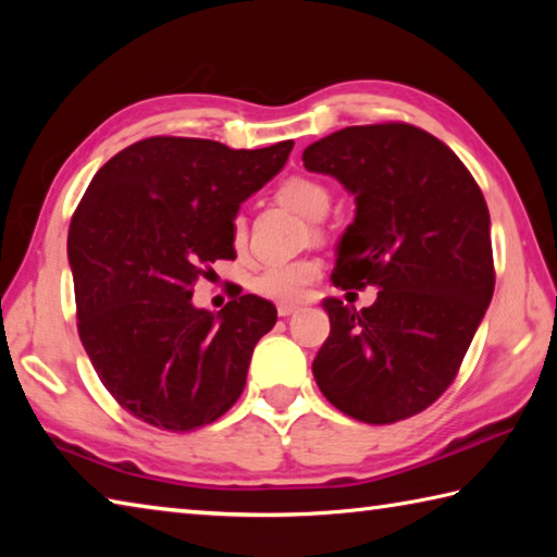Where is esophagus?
<instances>
[{
	"instance_id": "esophagus-1",
	"label": "esophagus",
	"mask_w": 557,
	"mask_h": 557,
	"mask_svg": "<svg viewBox=\"0 0 557 557\" xmlns=\"http://www.w3.org/2000/svg\"><path fill=\"white\" fill-rule=\"evenodd\" d=\"M297 305H287V301H280V305H277V314L280 317H292V314H295L297 312Z\"/></svg>"
}]
</instances>
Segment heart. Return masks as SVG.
<instances>
[{
  "label": "heart",
  "mask_w": 557,
  "mask_h": 557,
  "mask_svg": "<svg viewBox=\"0 0 557 557\" xmlns=\"http://www.w3.org/2000/svg\"><path fill=\"white\" fill-rule=\"evenodd\" d=\"M280 203H285L299 215H305L309 221L322 219L332 203V194L324 184H319L317 178L309 176H289L277 188ZM231 238L238 250L245 248L248 240V231H245V221L235 219L231 225ZM322 272V265L312 258H299V260H282L272 262V265L262 268L256 277H252L250 287L258 292L260 297L275 299V301H299L307 295L309 287L314 285V280Z\"/></svg>",
  "instance_id": "b5f03b06"
}]
</instances>
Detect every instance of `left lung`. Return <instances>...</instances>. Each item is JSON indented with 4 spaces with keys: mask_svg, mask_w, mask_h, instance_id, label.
<instances>
[{
    "mask_svg": "<svg viewBox=\"0 0 557 557\" xmlns=\"http://www.w3.org/2000/svg\"><path fill=\"white\" fill-rule=\"evenodd\" d=\"M301 162L356 199L334 285L381 289L361 312L324 299L332 332L312 363L319 391L369 425L412 418L455 381L494 295L482 188L445 143L405 122L344 127Z\"/></svg>",
    "mask_w": 557,
    "mask_h": 557,
    "instance_id": "left-lung-1",
    "label": "left lung"
}]
</instances>
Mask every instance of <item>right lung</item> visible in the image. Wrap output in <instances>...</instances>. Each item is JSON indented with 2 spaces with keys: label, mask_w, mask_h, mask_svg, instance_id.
Returning <instances> with one entry per match:
<instances>
[{
  "label": "right lung",
  "mask_w": 557,
  "mask_h": 557,
  "mask_svg": "<svg viewBox=\"0 0 557 557\" xmlns=\"http://www.w3.org/2000/svg\"><path fill=\"white\" fill-rule=\"evenodd\" d=\"M292 147L149 137L92 176L69 228L78 334L102 385L137 420L188 432L240 398L277 309L238 295L213 314L194 307V285L211 262L235 258V213Z\"/></svg>",
  "instance_id": "add662e5"
}]
</instances>
